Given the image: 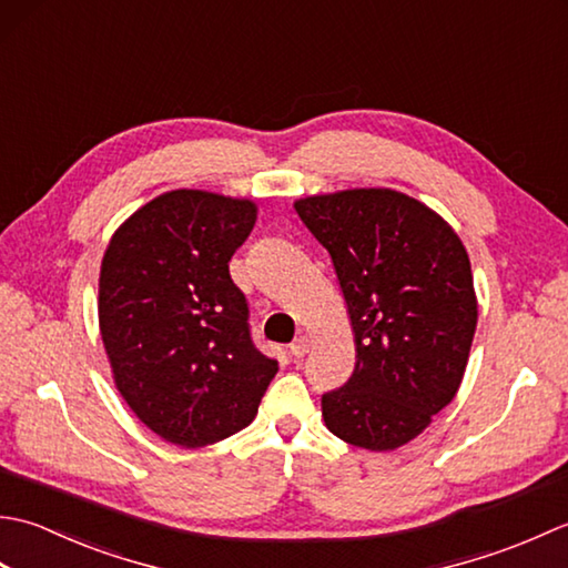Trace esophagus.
I'll return each instance as SVG.
<instances>
[{
    "label": "esophagus",
    "mask_w": 568,
    "mask_h": 568,
    "mask_svg": "<svg viewBox=\"0 0 568 568\" xmlns=\"http://www.w3.org/2000/svg\"><path fill=\"white\" fill-rule=\"evenodd\" d=\"M307 352H310V339L307 336H297V339L291 344V354L295 358H303Z\"/></svg>",
    "instance_id": "obj_1"
}]
</instances>
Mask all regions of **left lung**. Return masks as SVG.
Listing matches in <instances>:
<instances>
[{
    "label": "left lung",
    "mask_w": 568,
    "mask_h": 568,
    "mask_svg": "<svg viewBox=\"0 0 568 568\" xmlns=\"http://www.w3.org/2000/svg\"><path fill=\"white\" fill-rule=\"evenodd\" d=\"M295 212L329 251L356 342L352 378L322 395L324 425L397 449L462 385L478 322L468 253L437 212L388 187L303 197Z\"/></svg>",
    "instance_id": "left-lung-1"
}]
</instances>
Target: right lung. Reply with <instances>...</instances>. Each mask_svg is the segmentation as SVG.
Here are the masks:
<instances>
[{
  "label": "right lung",
  "instance_id": "obj_1",
  "mask_svg": "<svg viewBox=\"0 0 568 568\" xmlns=\"http://www.w3.org/2000/svg\"><path fill=\"white\" fill-rule=\"evenodd\" d=\"M256 204L171 190L116 229L100 271V332L116 390L165 442L207 446L251 425L277 361L251 342L229 261Z\"/></svg>",
  "mask_w": 568,
  "mask_h": 568
}]
</instances>
